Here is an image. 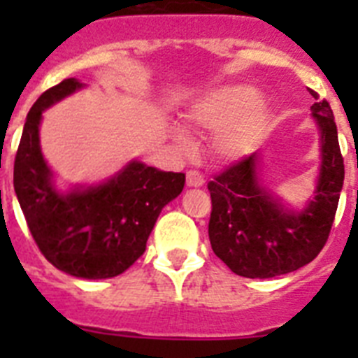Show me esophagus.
I'll return each instance as SVG.
<instances>
[{
  "label": "esophagus",
  "mask_w": 358,
  "mask_h": 358,
  "mask_svg": "<svg viewBox=\"0 0 358 358\" xmlns=\"http://www.w3.org/2000/svg\"><path fill=\"white\" fill-rule=\"evenodd\" d=\"M186 186H189V188H201V186H204V177L197 170H189L186 173Z\"/></svg>",
  "instance_id": "1"
}]
</instances>
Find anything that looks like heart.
<instances>
[{"mask_svg": "<svg viewBox=\"0 0 358 358\" xmlns=\"http://www.w3.org/2000/svg\"><path fill=\"white\" fill-rule=\"evenodd\" d=\"M185 118L192 125L213 132L211 154L222 163H235L251 154L264 138L268 109L255 87L245 84L222 85L197 98ZM177 141L188 145L185 132L177 131Z\"/></svg>", "mask_w": 358, "mask_h": 358, "instance_id": "obj_1", "label": "heart"}]
</instances>
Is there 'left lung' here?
<instances>
[{
    "label": "left lung",
    "mask_w": 358,
    "mask_h": 358,
    "mask_svg": "<svg viewBox=\"0 0 358 358\" xmlns=\"http://www.w3.org/2000/svg\"><path fill=\"white\" fill-rule=\"evenodd\" d=\"M317 100V93L310 91ZM319 129V172L314 195L289 208L260 179V154L238 161L213 181L211 249L235 274L274 278L310 264L327 243L344 182L337 125L327 100L310 107Z\"/></svg>",
    "instance_id": "left-lung-1"
}]
</instances>
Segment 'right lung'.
I'll return each mask as SVG.
<instances>
[{
  "instance_id": "obj_1",
  "label": "right lung",
  "mask_w": 358,
  "mask_h": 358,
  "mask_svg": "<svg viewBox=\"0 0 358 358\" xmlns=\"http://www.w3.org/2000/svg\"><path fill=\"white\" fill-rule=\"evenodd\" d=\"M82 87L77 78H66L31 106L15 154L14 189L50 264L69 276L107 280L143 255L161 210L185 188V173L161 172L132 159L103 182L57 188L41 150V120L48 107Z\"/></svg>"
}]
</instances>
